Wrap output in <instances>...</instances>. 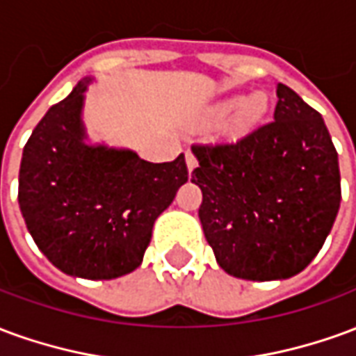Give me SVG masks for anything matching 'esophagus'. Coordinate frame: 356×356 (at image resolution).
Wrapping results in <instances>:
<instances>
[{
	"mask_svg": "<svg viewBox=\"0 0 356 356\" xmlns=\"http://www.w3.org/2000/svg\"><path fill=\"white\" fill-rule=\"evenodd\" d=\"M185 160H186V168H188V171H193L196 165H198V160H196V156H194V152L188 148L185 152Z\"/></svg>",
	"mask_w": 356,
	"mask_h": 356,
	"instance_id": "1",
	"label": "esophagus"
}]
</instances>
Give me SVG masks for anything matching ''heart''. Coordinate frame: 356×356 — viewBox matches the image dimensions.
<instances>
[{"label":"heart","mask_w":356,"mask_h":356,"mask_svg":"<svg viewBox=\"0 0 356 356\" xmlns=\"http://www.w3.org/2000/svg\"><path fill=\"white\" fill-rule=\"evenodd\" d=\"M231 109L233 112L229 122H227L225 131L238 137V135L252 131L255 125L261 122L263 114L267 110V99L263 93H254L246 99H229V101L219 102L209 110V116L223 118L229 114Z\"/></svg>","instance_id":"b5f03b06"}]
</instances>
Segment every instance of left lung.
Returning a JSON list of instances; mask_svg holds the SVG:
<instances>
[{
  "mask_svg": "<svg viewBox=\"0 0 356 356\" xmlns=\"http://www.w3.org/2000/svg\"><path fill=\"white\" fill-rule=\"evenodd\" d=\"M275 120L236 143L193 145L198 209L225 273L246 280L298 275L336 221L339 163L324 120L293 89L276 86Z\"/></svg>",
  "mask_w": 356,
  "mask_h": 356,
  "instance_id": "8db88e82",
  "label": "left lung"
}]
</instances>
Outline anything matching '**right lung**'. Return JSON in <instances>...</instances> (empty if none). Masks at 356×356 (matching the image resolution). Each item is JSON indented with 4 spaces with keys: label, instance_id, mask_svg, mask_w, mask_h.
<instances>
[{
    "label": "right lung",
    "instance_id": "1",
    "mask_svg": "<svg viewBox=\"0 0 356 356\" xmlns=\"http://www.w3.org/2000/svg\"><path fill=\"white\" fill-rule=\"evenodd\" d=\"M80 81L24 145L19 204L32 238L63 273L110 280L139 267L156 217L186 183L185 154L152 163L131 150L89 147Z\"/></svg>",
    "mask_w": 356,
    "mask_h": 356
}]
</instances>
